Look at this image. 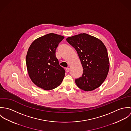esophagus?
<instances>
[{
	"mask_svg": "<svg viewBox=\"0 0 131 131\" xmlns=\"http://www.w3.org/2000/svg\"><path fill=\"white\" fill-rule=\"evenodd\" d=\"M66 69V71H67V72H69L70 70V68H67Z\"/></svg>",
	"mask_w": 131,
	"mask_h": 131,
	"instance_id": "obj_1",
	"label": "esophagus"
}]
</instances>
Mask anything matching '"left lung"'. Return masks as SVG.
I'll return each instance as SVG.
<instances>
[{"label": "left lung", "instance_id": "obj_1", "mask_svg": "<svg viewBox=\"0 0 131 131\" xmlns=\"http://www.w3.org/2000/svg\"><path fill=\"white\" fill-rule=\"evenodd\" d=\"M77 52L83 73L76 79L77 86L85 91L94 90L105 80L110 69L106 48L99 39L86 33L67 38Z\"/></svg>", "mask_w": 131, "mask_h": 131}]
</instances>
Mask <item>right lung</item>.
I'll return each instance as SVG.
<instances>
[{"mask_svg": "<svg viewBox=\"0 0 131 131\" xmlns=\"http://www.w3.org/2000/svg\"><path fill=\"white\" fill-rule=\"evenodd\" d=\"M64 37L50 33L36 39L30 45L26 56L29 77L38 87L45 90L60 85L65 75L56 56V49Z\"/></svg>", "mask_w": 131, "mask_h": 131, "instance_id": "right-lung-1", "label": "right lung"}]
</instances>
